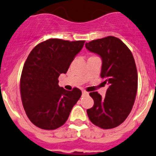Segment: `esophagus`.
Listing matches in <instances>:
<instances>
[{
  "label": "esophagus",
  "mask_w": 156,
  "mask_h": 156,
  "mask_svg": "<svg viewBox=\"0 0 156 156\" xmlns=\"http://www.w3.org/2000/svg\"><path fill=\"white\" fill-rule=\"evenodd\" d=\"M82 94H83V95H86V94H88V92H87V91H82Z\"/></svg>",
  "instance_id": "esophagus-1"
}]
</instances>
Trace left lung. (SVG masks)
Masks as SVG:
<instances>
[{
  "label": "left lung",
  "instance_id": "1",
  "mask_svg": "<svg viewBox=\"0 0 156 156\" xmlns=\"http://www.w3.org/2000/svg\"><path fill=\"white\" fill-rule=\"evenodd\" d=\"M85 46L102 58L100 76L108 85L106 96L90 93L94 106L87 113L96 126L108 129L120 126L131 112L137 91V70L131 51L114 36L93 40Z\"/></svg>",
  "mask_w": 156,
  "mask_h": 156
}]
</instances>
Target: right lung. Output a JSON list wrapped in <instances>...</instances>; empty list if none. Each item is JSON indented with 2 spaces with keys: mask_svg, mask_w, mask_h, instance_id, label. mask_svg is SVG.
<instances>
[{
  "mask_svg": "<svg viewBox=\"0 0 156 156\" xmlns=\"http://www.w3.org/2000/svg\"><path fill=\"white\" fill-rule=\"evenodd\" d=\"M85 41L50 38L38 44L27 58L20 78V94L27 116L37 127L56 129L69 118L82 92L66 91L58 77L66 73Z\"/></svg>",
  "mask_w": 156,
  "mask_h": 156,
  "instance_id": "right-lung-1",
  "label": "right lung"
}]
</instances>
